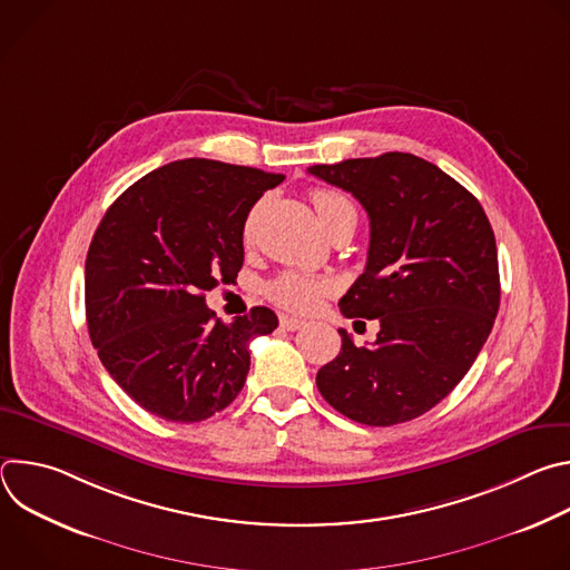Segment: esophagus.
<instances>
[{"instance_id": "obj_1", "label": "esophagus", "mask_w": 570, "mask_h": 570, "mask_svg": "<svg viewBox=\"0 0 570 570\" xmlns=\"http://www.w3.org/2000/svg\"><path fill=\"white\" fill-rule=\"evenodd\" d=\"M304 320H299V317H291V315H282L279 317V327L282 330H286V332H297V330H302L304 327Z\"/></svg>"}]
</instances>
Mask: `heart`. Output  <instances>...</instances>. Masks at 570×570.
Returning a JSON list of instances; mask_svg holds the SVG:
<instances>
[{
    "mask_svg": "<svg viewBox=\"0 0 570 570\" xmlns=\"http://www.w3.org/2000/svg\"><path fill=\"white\" fill-rule=\"evenodd\" d=\"M311 203H313L315 214L324 229H330L341 216L354 212L352 203L343 194L332 191V189H315L311 194ZM253 220H255V212L248 218V229H250ZM330 291H332L330 282L304 275V273H295V271H286V273L277 275L266 286V293L275 304L291 308V311H299V313L313 311L320 304V299Z\"/></svg>",
    "mask_w": 570,
    "mask_h": 570,
    "instance_id": "1",
    "label": "heart"
}]
</instances>
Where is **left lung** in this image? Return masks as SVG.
Wrapping results in <instances>:
<instances>
[{
    "instance_id": "8db88e82",
    "label": "left lung",
    "mask_w": 570,
    "mask_h": 570,
    "mask_svg": "<svg viewBox=\"0 0 570 570\" xmlns=\"http://www.w3.org/2000/svg\"><path fill=\"white\" fill-rule=\"evenodd\" d=\"M308 174L350 191L370 216L367 266L338 304L347 317L381 324L370 347L338 330L341 354L320 367L317 390L358 424L411 422L462 381L494 327L501 279L490 218L460 183L411 153Z\"/></svg>"
}]
</instances>
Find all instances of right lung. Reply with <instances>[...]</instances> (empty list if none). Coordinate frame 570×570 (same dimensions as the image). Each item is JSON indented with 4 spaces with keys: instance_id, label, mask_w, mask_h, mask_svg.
I'll list each match as a JSON object with an SVG mask.
<instances>
[{
    "instance_id": "add662e5",
    "label": "right lung",
    "mask_w": 570,
    "mask_h": 570,
    "mask_svg": "<svg viewBox=\"0 0 570 570\" xmlns=\"http://www.w3.org/2000/svg\"><path fill=\"white\" fill-rule=\"evenodd\" d=\"M282 174L180 159L128 187L101 218L86 262L92 345L144 411L194 424L236 399L248 345L277 330L266 306L220 322L205 291L243 266V227Z\"/></svg>"
}]
</instances>
